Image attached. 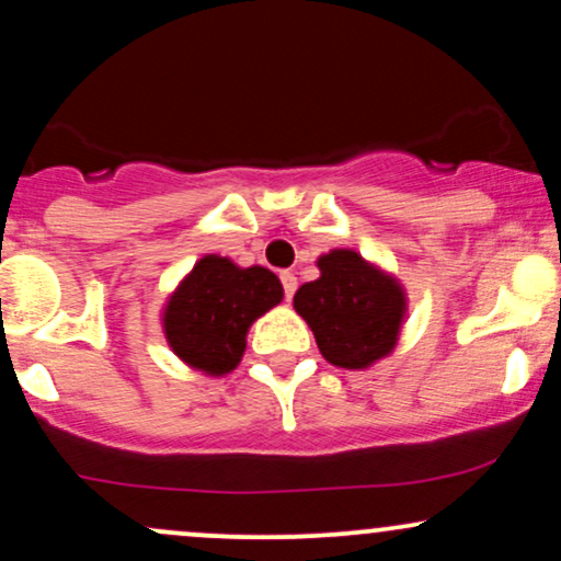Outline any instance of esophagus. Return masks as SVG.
Instances as JSON below:
<instances>
[{
	"instance_id": "34e87169",
	"label": "esophagus",
	"mask_w": 561,
	"mask_h": 561,
	"mask_svg": "<svg viewBox=\"0 0 561 561\" xmlns=\"http://www.w3.org/2000/svg\"><path fill=\"white\" fill-rule=\"evenodd\" d=\"M279 279H282V287H285V298H287V300H293L295 289H298V276L289 274V272H282Z\"/></svg>"
}]
</instances>
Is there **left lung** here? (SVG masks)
<instances>
[{
  "instance_id": "1",
  "label": "left lung",
  "mask_w": 561,
  "mask_h": 561,
  "mask_svg": "<svg viewBox=\"0 0 561 561\" xmlns=\"http://www.w3.org/2000/svg\"><path fill=\"white\" fill-rule=\"evenodd\" d=\"M319 279L295 293V311L311 327L321 356L340 369H366L398 345L405 289L396 276L337 248L319 255Z\"/></svg>"
}]
</instances>
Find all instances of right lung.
<instances>
[{"label":"right lung","mask_w":561,"mask_h":561,"mask_svg":"<svg viewBox=\"0 0 561 561\" xmlns=\"http://www.w3.org/2000/svg\"><path fill=\"white\" fill-rule=\"evenodd\" d=\"M285 298L282 282L263 266H237L203 255L165 300V343L186 366L224 377L242 362L248 330Z\"/></svg>","instance_id":"1"}]
</instances>
